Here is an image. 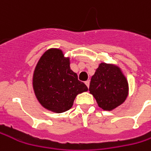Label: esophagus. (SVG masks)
I'll return each mask as SVG.
<instances>
[{
  "instance_id": "esophagus-1",
  "label": "esophagus",
  "mask_w": 151,
  "mask_h": 151,
  "mask_svg": "<svg viewBox=\"0 0 151 151\" xmlns=\"http://www.w3.org/2000/svg\"><path fill=\"white\" fill-rule=\"evenodd\" d=\"M85 84L86 85V86H87V87H89V85H90V81H85Z\"/></svg>"
}]
</instances>
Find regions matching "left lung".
Returning <instances> with one entry per match:
<instances>
[{
    "instance_id": "8db88e82",
    "label": "left lung",
    "mask_w": 151,
    "mask_h": 151,
    "mask_svg": "<svg viewBox=\"0 0 151 151\" xmlns=\"http://www.w3.org/2000/svg\"><path fill=\"white\" fill-rule=\"evenodd\" d=\"M89 91L101 109L112 111L126 100L129 83L119 66L101 63L91 76Z\"/></svg>"
}]
</instances>
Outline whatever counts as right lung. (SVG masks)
I'll return each mask as SVG.
<instances>
[{
    "label": "right lung",
    "instance_id": "1",
    "mask_svg": "<svg viewBox=\"0 0 151 151\" xmlns=\"http://www.w3.org/2000/svg\"><path fill=\"white\" fill-rule=\"evenodd\" d=\"M70 58L59 49L48 50L39 59L32 76V87L39 103L54 113L71 108L76 96L88 90L70 70Z\"/></svg>",
    "mask_w": 151,
    "mask_h": 151
}]
</instances>
